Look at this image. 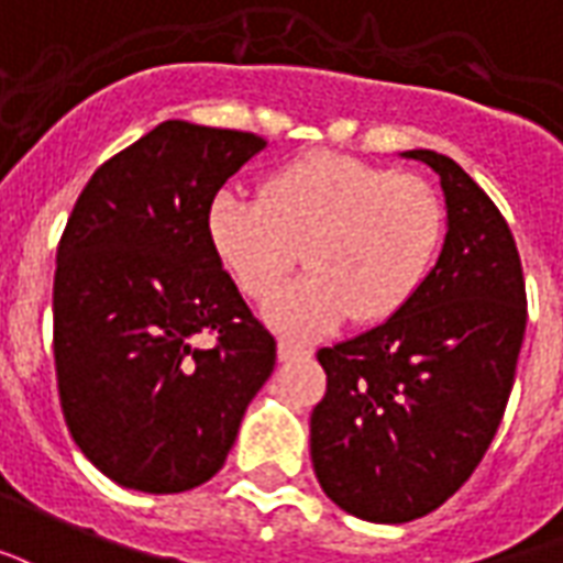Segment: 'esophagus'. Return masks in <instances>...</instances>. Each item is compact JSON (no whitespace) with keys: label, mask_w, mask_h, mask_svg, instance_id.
I'll return each mask as SVG.
<instances>
[{"label":"esophagus","mask_w":563,"mask_h":563,"mask_svg":"<svg viewBox=\"0 0 563 563\" xmlns=\"http://www.w3.org/2000/svg\"><path fill=\"white\" fill-rule=\"evenodd\" d=\"M309 354H311L309 347H302V344L297 342H287V339L278 342V360H282V363H287V360H297V356H309Z\"/></svg>","instance_id":"1"}]
</instances>
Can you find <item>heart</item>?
<instances>
[{
  "instance_id": "1",
  "label": "heart",
  "mask_w": 563,
  "mask_h": 563,
  "mask_svg": "<svg viewBox=\"0 0 563 563\" xmlns=\"http://www.w3.org/2000/svg\"><path fill=\"white\" fill-rule=\"evenodd\" d=\"M207 233L252 299L273 297L302 257L311 273L266 318L287 335H318L347 314L377 323L411 302L444 240V203L422 176L321 150L273 170L261 197L221 188Z\"/></svg>"
}]
</instances>
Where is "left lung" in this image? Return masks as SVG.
<instances>
[{
	"instance_id": "8db88e82",
	"label": "left lung",
	"mask_w": 563,
	"mask_h": 563,
	"mask_svg": "<svg viewBox=\"0 0 563 563\" xmlns=\"http://www.w3.org/2000/svg\"><path fill=\"white\" fill-rule=\"evenodd\" d=\"M446 236L413 299L356 339L321 347L311 465L332 504L401 525L459 492L498 432L522 351V261L489 195L441 152Z\"/></svg>"
}]
</instances>
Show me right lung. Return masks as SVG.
Masks as SVG:
<instances>
[{"mask_svg":"<svg viewBox=\"0 0 563 563\" xmlns=\"http://www.w3.org/2000/svg\"><path fill=\"white\" fill-rule=\"evenodd\" d=\"M266 141L183 119L98 167L65 224L53 356L74 444L119 486L195 489L231 453L276 339L221 269L212 197ZM212 334L217 342L200 345Z\"/></svg>","mask_w":563,"mask_h":563,"instance_id":"right-lung-1","label":"right lung"}]
</instances>
